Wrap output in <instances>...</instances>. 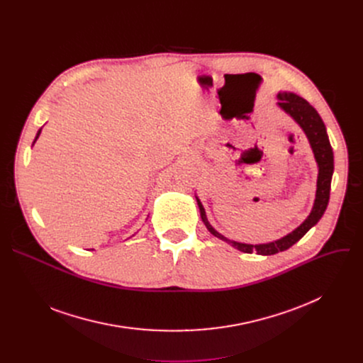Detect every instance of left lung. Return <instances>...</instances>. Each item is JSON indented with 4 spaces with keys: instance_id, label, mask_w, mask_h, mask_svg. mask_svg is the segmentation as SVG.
Wrapping results in <instances>:
<instances>
[{
    "instance_id": "1",
    "label": "left lung",
    "mask_w": 363,
    "mask_h": 363,
    "mask_svg": "<svg viewBox=\"0 0 363 363\" xmlns=\"http://www.w3.org/2000/svg\"><path fill=\"white\" fill-rule=\"evenodd\" d=\"M277 99H279L277 106L284 113H287L304 132V135L310 143V147H312V150H313L315 160H316V164L319 168L318 184H316V198H315L313 208H312V211H310L308 217L296 230H293L291 233H289L287 235H284L276 241L266 242V244H245V242H238V241L230 240V238L224 237L223 234H220L210 224L208 218H206V216H205V210H203L199 198L195 195L199 214H201V220L205 224L206 230H208L217 238L228 242L234 248H237L242 252H248V254L255 251L260 255H272V254H277L280 251L290 248L310 228L315 227L319 223V220L323 217V214L328 208L329 196H330V184H332V175H333V169H335L333 150H332V146L329 142L326 126H325L320 115L307 100L297 96L296 93L280 91L277 94Z\"/></svg>"
}]
</instances>
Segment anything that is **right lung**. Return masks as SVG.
I'll return each mask as SVG.
<instances>
[{"label":"right lung","instance_id":"obj_1","mask_svg":"<svg viewBox=\"0 0 363 363\" xmlns=\"http://www.w3.org/2000/svg\"><path fill=\"white\" fill-rule=\"evenodd\" d=\"M40 133H41V129H38V132H37V135H35V139H34V142H33V145L35 143V140L38 139V136H40Z\"/></svg>","mask_w":363,"mask_h":363}]
</instances>
